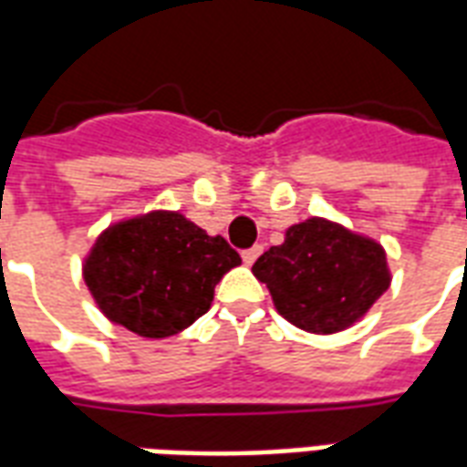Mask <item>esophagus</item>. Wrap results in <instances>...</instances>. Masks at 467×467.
<instances>
[{
	"label": "esophagus",
	"instance_id": "1",
	"mask_svg": "<svg viewBox=\"0 0 467 467\" xmlns=\"http://www.w3.org/2000/svg\"><path fill=\"white\" fill-rule=\"evenodd\" d=\"M261 254H264V248H261V246H251V248H246L244 254H241V258H244V264H248V266H251V264H254V261H256V258L261 256Z\"/></svg>",
	"mask_w": 467,
	"mask_h": 467
}]
</instances>
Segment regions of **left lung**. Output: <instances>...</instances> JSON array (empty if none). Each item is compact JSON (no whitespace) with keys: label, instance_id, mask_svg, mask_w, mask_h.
<instances>
[{"label":"left lung","instance_id":"left-lung-1","mask_svg":"<svg viewBox=\"0 0 467 467\" xmlns=\"http://www.w3.org/2000/svg\"><path fill=\"white\" fill-rule=\"evenodd\" d=\"M251 271L285 321L323 336L346 331L390 285L383 246L326 219L291 226Z\"/></svg>","mask_w":467,"mask_h":467}]
</instances>
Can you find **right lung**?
Wrapping results in <instances>:
<instances>
[{
  "label": "right lung",
  "mask_w": 467,
  "mask_h": 467,
  "mask_svg": "<svg viewBox=\"0 0 467 467\" xmlns=\"http://www.w3.org/2000/svg\"><path fill=\"white\" fill-rule=\"evenodd\" d=\"M238 264L226 238L209 236L176 211H151L97 238L84 281L109 321L166 338L209 311L216 284Z\"/></svg>",
  "instance_id": "obj_1"
}]
</instances>
